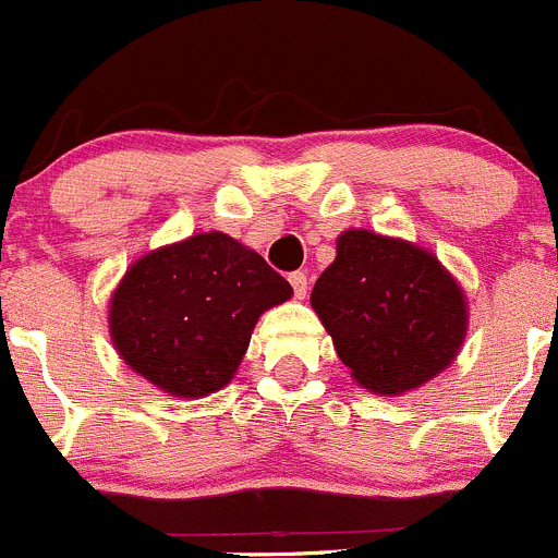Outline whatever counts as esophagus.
<instances>
[{
  "label": "esophagus",
  "instance_id": "esophagus-1",
  "mask_svg": "<svg viewBox=\"0 0 558 558\" xmlns=\"http://www.w3.org/2000/svg\"><path fill=\"white\" fill-rule=\"evenodd\" d=\"M289 283H291V289H294L296 300H305V296H307V275L305 272H291Z\"/></svg>",
  "mask_w": 558,
  "mask_h": 558
}]
</instances>
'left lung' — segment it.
<instances>
[{
  "instance_id": "left-lung-1",
  "label": "left lung",
  "mask_w": 558,
  "mask_h": 558,
  "mask_svg": "<svg viewBox=\"0 0 558 558\" xmlns=\"http://www.w3.org/2000/svg\"><path fill=\"white\" fill-rule=\"evenodd\" d=\"M311 305L351 378L380 397H402L451 367L470 324L464 289L429 247L369 229L337 238Z\"/></svg>"
}]
</instances>
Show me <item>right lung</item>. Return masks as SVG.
Instances as JSON below:
<instances>
[{
	"label": "right lung",
	"instance_id": "add662e5",
	"mask_svg": "<svg viewBox=\"0 0 558 558\" xmlns=\"http://www.w3.org/2000/svg\"><path fill=\"white\" fill-rule=\"evenodd\" d=\"M294 289L253 247L199 232L129 264L110 296V340L167 397L202 399L238 375L253 326Z\"/></svg>",
	"mask_w": 558,
	"mask_h": 558
}]
</instances>
